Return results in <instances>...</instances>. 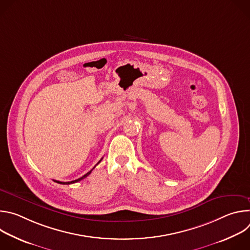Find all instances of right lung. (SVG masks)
I'll return each instance as SVG.
<instances>
[{
	"mask_svg": "<svg viewBox=\"0 0 250 250\" xmlns=\"http://www.w3.org/2000/svg\"><path fill=\"white\" fill-rule=\"evenodd\" d=\"M102 159H103V158H102ZM102 159H101V160H100V161H99V162H98V163H97L96 165H98V164H99V163H100V162L102 161ZM95 167H96V166H95ZM95 167H94V168H95ZM94 168H93V169H94ZM93 169H92V170H93ZM92 170H90V171H89L88 173H86V174H85L84 176H82L81 178H79V179H76V180H74V181H71V182H60V181H56V180H54V182H56V183H58V184H63V185H68V184H73V183L79 182V181H81L82 179H84V178H86V177H87V176H88V175H89V174H90V173L92 172Z\"/></svg>",
	"mask_w": 250,
	"mask_h": 250,
	"instance_id": "1",
	"label": "right lung"
}]
</instances>
